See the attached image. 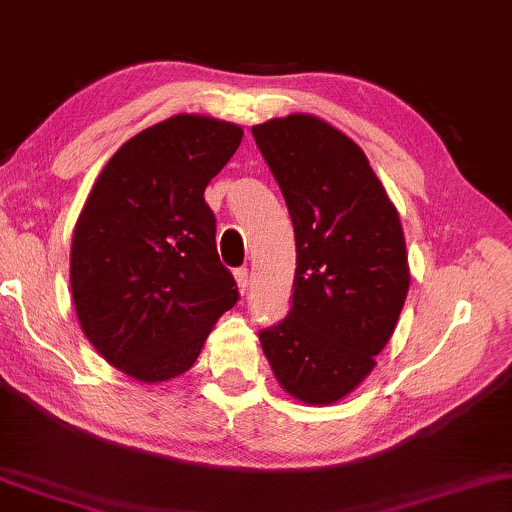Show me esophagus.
I'll list each match as a JSON object with an SVG mask.
<instances>
[{"label": "esophagus", "mask_w": 512, "mask_h": 512, "mask_svg": "<svg viewBox=\"0 0 512 512\" xmlns=\"http://www.w3.org/2000/svg\"><path fill=\"white\" fill-rule=\"evenodd\" d=\"M234 278H236V285H239V292L246 294V289H248V269H246V266H239V269H234Z\"/></svg>", "instance_id": "obj_1"}]
</instances>
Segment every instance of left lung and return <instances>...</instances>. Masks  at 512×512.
<instances>
[{
	"label": "left lung",
	"instance_id": "left-lung-1",
	"mask_svg": "<svg viewBox=\"0 0 512 512\" xmlns=\"http://www.w3.org/2000/svg\"><path fill=\"white\" fill-rule=\"evenodd\" d=\"M292 216V308L259 331L280 386L331 404L352 393L391 340L409 292L398 211L354 140L312 114L253 126Z\"/></svg>",
	"mask_w": 512,
	"mask_h": 512
}]
</instances>
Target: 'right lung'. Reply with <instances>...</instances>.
I'll use <instances>...</instances> for the list:
<instances>
[{"label": "right lung", "mask_w": 512, "mask_h": 512, "mask_svg": "<svg viewBox=\"0 0 512 512\" xmlns=\"http://www.w3.org/2000/svg\"><path fill=\"white\" fill-rule=\"evenodd\" d=\"M241 137L230 121L177 114L131 137L91 188L71 246L73 303L91 345L126 375H183L239 301L204 188Z\"/></svg>", "instance_id": "add662e5"}]
</instances>
